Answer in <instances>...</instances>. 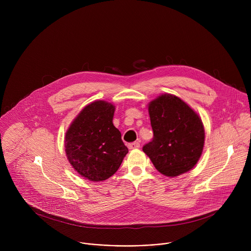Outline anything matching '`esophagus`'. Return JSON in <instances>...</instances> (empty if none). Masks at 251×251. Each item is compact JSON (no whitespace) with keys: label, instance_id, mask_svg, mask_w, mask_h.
Returning a JSON list of instances; mask_svg holds the SVG:
<instances>
[{"label":"esophagus","instance_id":"esophagus-1","mask_svg":"<svg viewBox=\"0 0 251 251\" xmlns=\"http://www.w3.org/2000/svg\"><path fill=\"white\" fill-rule=\"evenodd\" d=\"M128 148L133 150V149H139L140 148V143L139 142H133V143H130V144L128 145Z\"/></svg>","mask_w":251,"mask_h":251}]
</instances>
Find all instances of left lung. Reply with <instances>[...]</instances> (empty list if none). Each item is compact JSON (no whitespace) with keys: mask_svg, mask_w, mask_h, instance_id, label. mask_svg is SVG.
Masks as SVG:
<instances>
[{"mask_svg":"<svg viewBox=\"0 0 251 251\" xmlns=\"http://www.w3.org/2000/svg\"><path fill=\"white\" fill-rule=\"evenodd\" d=\"M148 110L154 137L143 151L167 176L189 172L203 149L201 118L186 102L172 94H162L151 101Z\"/></svg>","mask_w":251,"mask_h":251,"instance_id":"1","label":"left lung"}]
</instances>
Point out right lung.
<instances>
[{
  "mask_svg": "<svg viewBox=\"0 0 251 251\" xmlns=\"http://www.w3.org/2000/svg\"><path fill=\"white\" fill-rule=\"evenodd\" d=\"M115 106L94 101L81 110L65 134L66 157L74 169L92 182H101L119 169L128 148L113 125Z\"/></svg>",
  "mask_w": 251,
  "mask_h": 251,
  "instance_id": "right-lung-1",
  "label": "right lung"
}]
</instances>
